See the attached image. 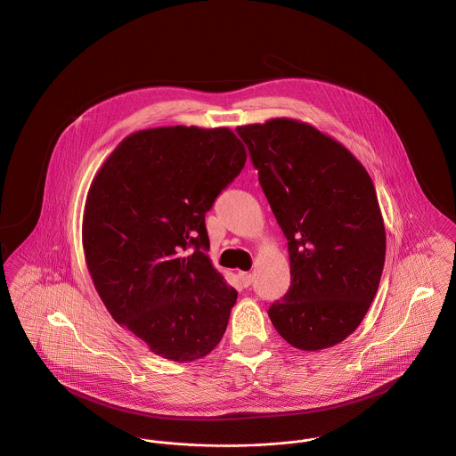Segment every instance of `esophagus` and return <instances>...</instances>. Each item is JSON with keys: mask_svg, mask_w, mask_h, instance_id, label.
<instances>
[{"mask_svg": "<svg viewBox=\"0 0 456 456\" xmlns=\"http://www.w3.org/2000/svg\"><path fill=\"white\" fill-rule=\"evenodd\" d=\"M240 280L243 283V287H250L253 281L252 273H240Z\"/></svg>", "mask_w": 456, "mask_h": 456, "instance_id": "obj_1", "label": "esophagus"}]
</instances>
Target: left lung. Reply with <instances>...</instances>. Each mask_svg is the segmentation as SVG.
Instances as JSON below:
<instances>
[{
    "mask_svg": "<svg viewBox=\"0 0 456 456\" xmlns=\"http://www.w3.org/2000/svg\"><path fill=\"white\" fill-rule=\"evenodd\" d=\"M289 241L290 289L267 314L294 348L345 341L372 303L387 250L374 183L354 153L294 118L240 126Z\"/></svg>",
    "mask_w": 456,
    "mask_h": 456,
    "instance_id": "1",
    "label": "left lung"
}]
</instances>
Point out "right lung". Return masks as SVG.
<instances>
[{
	"instance_id": "add662e5",
	"label": "right lung",
	"mask_w": 456,
	"mask_h": 456,
	"mask_svg": "<svg viewBox=\"0 0 456 456\" xmlns=\"http://www.w3.org/2000/svg\"><path fill=\"white\" fill-rule=\"evenodd\" d=\"M245 162L227 127H155L124 138L91 183L82 243L93 283L162 358H203L227 329L238 292L204 253V215Z\"/></svg>"
}]
</instances>
